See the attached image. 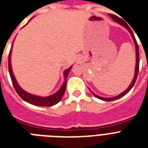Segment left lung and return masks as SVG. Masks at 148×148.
<instances>
[{
	"instance_id": "1",
	"label": "left lung",
	"mask_w": 148,
	"mask_h": 148,
	"mask_svg": "<svg viewBox=\"0 0 148 148\" xmlns=\"http://www.w3.org/2000/svg\"><path fill=\"white\" fill-rule=\"evenodd\" d=\"M109 16H111L112 18V20H115L116 23H119L120 24V25H122V26H123L124 27H125L128 30V32H130L131 35H132V36L133 38V40H134V44H135V49H136V66H135V71H134V78H133V80L132 82L131 83V84L129 85V86L128 87V89H126L124 91V92H122L121 94L118 95V96H116V97H111V98H104V97H99V96H97V94H95L94 93H93L92 91V93H93V95H94L95 97H97V98H98V99H102V100H104V101H112V100H116V99H119V98H121V97H124L125 95H126L127 93L129 92V91L131 90V89L132 88L133 86L134 85V84H135V81H136L137 80V77H138V71H139V62H140V59H139V48H138V43H137V41L136 39H135V38H134V34H133L132 31V29H130V27L128 26V25L127 23H126L125 22L124 20H122L121 18H119V16H117L116 15H113V14H109Z\"/></svg>"
}]
</instances>
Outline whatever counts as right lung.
I'll return each mask as SVG.
<instances>
[{
	"label": "right lung",
	"instance_id": "1",
	"mask_svg": "<svg viewBox=\"0 0 148 148\" xmlns=\"http://www.w3.org/2000/svg\"><path fill=\"white\" fill-rule=\"evenodd\" d=\"M12 46H13V44H12ZM11 49H10V51L9 53V57H8V68H9V73L10 76L11 78L12 83H13V85H14V87L15 89L16 92L18 93V95L20 96L24 101L27 102V103L32 104V105L35 106H51L55 105L56 103H58V102L62 99V97H63L64 93V91H65L66 89V84H67V78H68V75L69 74V71L71 69V67L67 69V70L64 71V78H65V80L64 82L63 83L62 87L59 89V90L56 92L55 94L51 95L50 97H38V96H35V95L30 94V93H27L25 90H23L16 82V78L14 77V74H13V71H12V68H11V63H10V55H11Z\"/></svg>",
	"mask_w": 148,
	"mask_h": 148
}]
</instances>
